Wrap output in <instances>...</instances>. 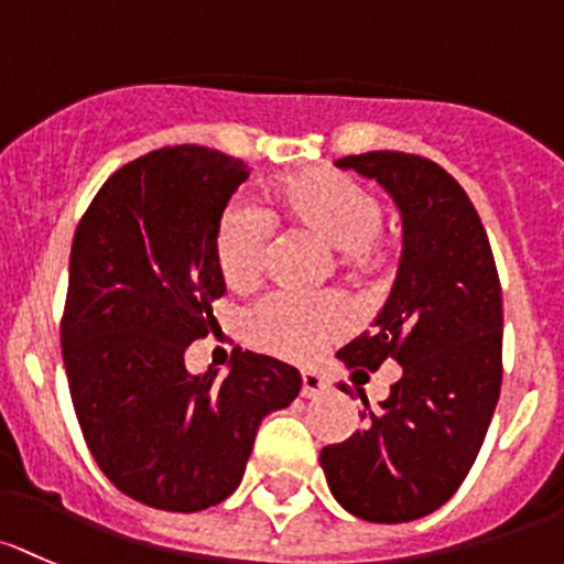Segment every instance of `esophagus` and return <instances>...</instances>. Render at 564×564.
Listing matches in <instances>:
<instances>
[{
  "label": "esophagus",
  "instance_id": "34e87169",
  "mask_svg": "<svg viewBox=\"0 0 564 564\" xmlns=\"http://www.w3.org/2000/svg\"><path fill=\"white\" fill-rule=\"evenodd\" d=\"M327 391V378L316 370L302 372V397H318Z\"/></svg>",
  "mask_w": 564,
  "mask_h": 564
}]
</instances>
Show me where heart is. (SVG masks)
Wrapping results in <instances>:
<instances>
[{
    "label": "heart",
    "instance_id": "obj_1",
    "mask_svg": "<svg viewBox=\"0 0 564 564\" xmlns=\"http://www.w3.org/2000/svg\"><path fill=\"white\" fill-rule=\"evenodd\" d=\"M267 216L300 232L313 235L340 262L354 270H372L381 262L378 232L383 207L372 192L354 177L327 167L300 170L272 186ZM270 227L259 210L232 205L224 210L213 237L218 272L235 292H248L264 272ZM351 311L335 297L305 300L292 294H270L246 316L248 340L281 359L311 361L329 343L351 329Z\"/></svg>",
    "mask_w": 564,
    "mask_h": 564
}]
</instances>
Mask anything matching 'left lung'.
Instances as JSON below:
<instances>
[{"label": "left lung", "instance_id": "left-lung-1", "mask_svg": "<svg viewBox=\"0 0 564 564\" xmlns=\"http://www.w3.org/2000/svg\"><path fill=\"white\" fill-rule=\"evenodd\" d=\"M335 164L381 183L402 216L400 267L376 329L337 359L354 376L394 359L402 376L376 411L357 389L365 426L318 459L348 513L400 524L452 500L481 452L502 383L500 278L476 207L435 162L370 151Z\"/></svg>", "mask_w": 564, "mask_h": 564}]
</instances>
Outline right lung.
<instances>
[{
    "label": "right lung",
    "mask_w": 564,
    "mask_h": 564,
    "mask_svg": "<svg viewBox=\"0 0 564 564\" xmlns=\"http://www.w3.org/2000/svg\"><path fill=\"white\" fill-rule=\"evenodd\" d=\"M246 177L213 148H159L112 173L75 229L62 318L75 413L105 476L159 511L227 500L262 419L302 389L292 365L240 348L224 381L186 370L227 292L213 237Z\"/></svg>",
    "instance_id": "obj_1"
}]
</instances>
